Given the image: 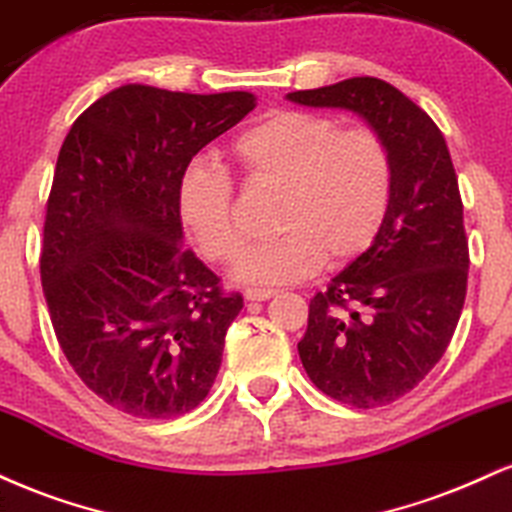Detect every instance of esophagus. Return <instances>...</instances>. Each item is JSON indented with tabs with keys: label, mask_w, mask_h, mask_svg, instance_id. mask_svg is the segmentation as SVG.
<instances>
[{
	"label": "esophagus",
	"mask_w": 512,
	"mask_h": 512,
	"mask_svg": "<svg viewBox=\"0 0 512 512\" xmlns=\"http://www.w3.org/2000/svg\"><path fill=\"white\" fill-rule=\"evenodd\" d=\"M275 297V290H261V287H249V290L244 292V299L246 302H266V299Z\"/></svg>",
	"instance_id": "obj_1"
}]
</instances>
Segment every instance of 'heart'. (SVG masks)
<instances>
[{
	"instance_id": "obj_1",
	"label": "heart",
	"mask_w": 512,
	"mask_h": 512,
	"mask_svg": "<svg viewBox=\"0 0 512 512\" xmlns=\"http://www.w3.org/2000/svg\"><path fill=\"white\" fill-rule=\"evenodd\" d=\"M232 160L246 182L280 189L278 239L249 249L237 275L256 285H287L362 258L376 244L393 201V155L366 126L340 129L333 117L278 110L232 143ZM186 234L210 261H234L244 232L234 215L227 174L191 167L177 191Z\"/></svg>"
}]
</instances>
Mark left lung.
<instances>
[{
  "instance_id": "left-lung-1",
  "label": "left lung",
  "mask_w": 512,
  "mask_h": 512,
  "mask_svg": "<svg viewBox=\"0 0 512 512\" xmlns=\"http://www.w3.org/2000/svg\"><path fill=\"white\" fill-rule=\"evenodd\" d=\"M287 100L359 114L393 155V201L376 244L309 304L297 350L318 390L371 410L402 398L446 352L467 294L462 198L434 119L381 78L357 76Z\"/></svg>"
}]
</instances>
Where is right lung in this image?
Listing matches in <instances>:
<instances>
[{"mask_svg": "<svg viewBox=\"0 0 512 512\" xmlns=\"http://www.w3.org/2000/svg\"><path fill=\"white\" fill-rule=\"evenodd\" d=\"M254 107L246 90L126 83L95 100L59 150L42 292L78 378L131 417L191 412L218 376L244 299L182 244L177 191L198 150Z\"/></svg>", "mask_w": 512, "mask_h": 512, "instance_id": "right-lung-1", "label": "right lung"}]
</instances>
